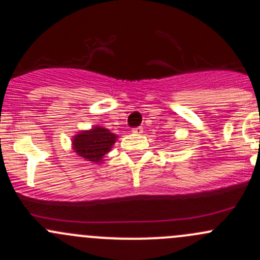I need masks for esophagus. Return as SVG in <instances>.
Segmentation results:
<instances>
[{"label":"esophagus","instance_id":"34e87169","mask_svg":"<svg viewBox=\"0 0 260 260\" xmlns=\"http://www.w3.org/2000/svg\"><path fill=\"white\" fill-rule=\"evenodd\" d=\"M133 133H134V134H142L143 127H142V126H138V127L133 128Z\"/></svg>","mask_w":260,"mask_h":260}]
</instances>
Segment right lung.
Masks as SVG:
<instances>
[{
  "label": "right lung",
  "mask_w": 260,
  "mask_h": 260,
  "mask_svg": "<svg viewBox=\"0 0 260 260\" xmlns=\"http://www.w3.org/2000/svg\"><path fill=\"white\" fill-rule=\"evenodd\" d=\"M116 135L105 127H94L89 132H81L73 140L74 150L80 157L100 163L103 155L112 148Z\"/></svg>",
  "instance_id": "add662e5"
}]
</instances>
